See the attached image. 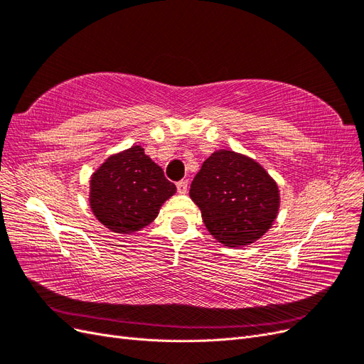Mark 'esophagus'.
<instances>
[{
	"mask_svg": "<svg viewBox=\"0 0 364 364\" xmlns=\"http://www.w3.org/2000/svg\"><path fill=\"white\" fill-rule=\"evenodd\" d=\"M176 188H178V193L185 194L186 191H188V181H179L178 183H176Z\"/></svg>",
	"mask_w": 364,
	"mask_h": 364,
	"instance_id": "esophagus-1",
	"label": "esophagus"
}]
</instances>
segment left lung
Returning a JSON list of instances; mask_svg holds the SVG:
<instances>
[{
	"instance_id": "1",
	"label": "left lung",
	"mask_w": 364,
	"mask_h": 364,
	"mask_svg": "<svg viewBox=\"0 0 364 364\" xmlns=\"http://www.w3.org/2000/svg\"><path fill=\"white\" fill-rule=\"evenodd\" d=\"M190 197L209 234L229 247L261 238L279 209L277 182L257 161L230 150L214 151L203 162Z\"/></svg>"
}]
</instances>
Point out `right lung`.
Returning <instances> with one entry per match:
<instances>
[{
    "label": "right lung",
    "instance_id": "obj_1",
    "mask_svg": "<svg viewBox=\"0 0 364 364\" xmlns=\"http://www.w3.org/2000/svg\"><path fill=\"white\" fill-rule=\"evenodd\" d=\"M90 185L94 215L117 234H132L150 225L162 203L176 193V185L141 146L109 156Z\"/></svg>",
    "mask_w": 364,
    "mask_h": 364
}]
</instances>
